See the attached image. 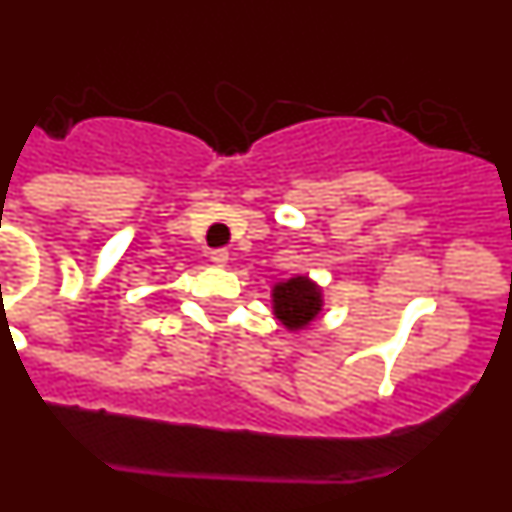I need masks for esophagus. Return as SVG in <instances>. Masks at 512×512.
I'll return each instance as SVG.
<instances>
[{
    "label": "esophagus",
    "instance_id": "esophagus-1",
    "mask_svg": "<svg viewBox=\"0 0 512 512\" xmlns=\"http://www.w3.org/2000/svg\"><path fill=\"white\" fill-rule=\"evenodd\" d=\"M210 259H212V264L225 266L228 264V251H225V248H215V251L210 253Z\"/></svg>",
    "mask_w": 512,
    "mask_h": 512
}]
</instances>
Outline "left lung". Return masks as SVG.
<instances>
[{"instance_id": "1", "label": "left lung", "mask_w": 512, "mask_h": 512, "mask_svg": "<svg viewBox=\"0 0 512 512\" xmlns=\"http://www.w3.org/2000/svg\"><path fill=\"white\" fill-rule=\"evenodd\" d=\"M274 312L287 328H305L320 312V292L307 277H295L277 284L274 287Z\"/></svg>"}]
</instances>
